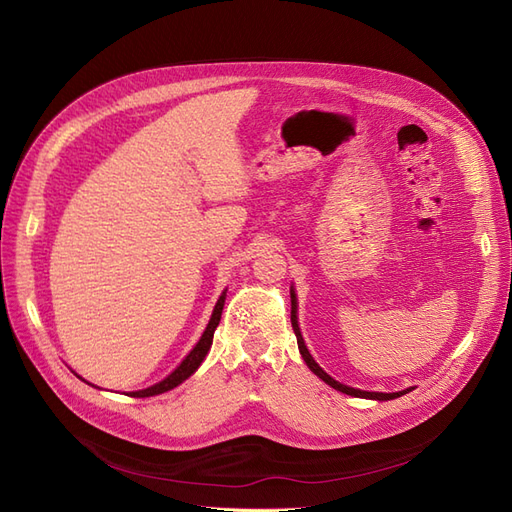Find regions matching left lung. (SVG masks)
<instances>
[{
  "label": "left lung",
  "mask_w": 512,
  "mask_h": 512,
  "mask_svg": "<svg viewBox=\"0 0 512 512\" xmlns=\"http://www.w3.org/2000/svg\"><path fill=\"white\" fill-rule=\"evenodd\" d=\"M295 312H298V306H295V293H293V289H291V325H293V332H295V338H298V346H300V353H302V357H304V361H306V366L315 372L321 381H325L329 387H334V389H338V391H342V393H346V395H353V398H366V400H393V398H400V395H404L406 391H410V389H406V391H398V393H378V391H361V389H353V387H346V385H342V383H338V381H334L332 376H329L327 372H323L321 370V366L317 364L315 359H312V355L308 353V349H306V344H304V338H302V332H300V327H298V315H295Z\"/></svg>",
  "instance_id": "8db88e82"
}]
</instances>
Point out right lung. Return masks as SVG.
<instances>
[{"instance_id":"right-lung-1","label":"right lung","mask_w":512,"mask_h":512,"mask_svg":"<svg viewBox=\"0 0 512 512\" xmlns=\"http://www.w3.org/2000/svg\"><path fill=\"white\" fill-rule=\"evenodd\" d=\"M223 304H225V293L219 298L217 306H214V312H212V317H210V323H208V327H206V332L202 334L200 342L195 344V349L183 359V364H180L168 378H163L161 383H157V385H153V387H148V389H142V391H131V398H151V395H157V393H163V391H170V389H174L176 385L187 381V378H189L197 368H200L204 357H206L208 351H210L214 329H217V325H219V321H221Z\"/></svg>"}]
</instances>
